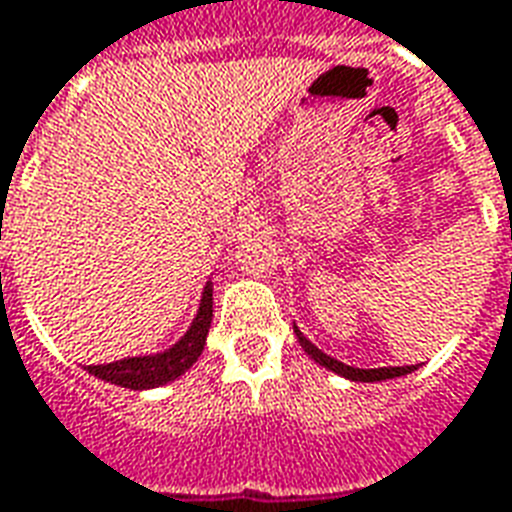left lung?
Masks as SVG:
<instances>
[{"label": "left lung", "instance_id": "left-lung-1", "mask_svg": "<svg viewBox=\"0 0 512 512\" xmlns=\"http://www.w3.org/2000/svg\"><path fill=\"white\" fill-rule=\"evenodd\" d=\"M294 333H297V341L305 352L311 354L313 360L319 365H324L327 371H335V374L346 376V379H352V382H384V379H395V376H404V374H412L417 365H404V368H352V365H343L338 363L335 357L330 354H324L322 349H316L305 335L294 327Z\"/></svg>", "mask_w": 512, "mask_h": 512}]
</instances>
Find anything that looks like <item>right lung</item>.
Returning <instances> with one entry per match:
<instances>
[{
  "mask_svg": "<svg viewBox=\"0 0 512 512\" xmlns=\"http://www.w3.org/2000/svg\"><path fill=\"white\" fill-rule=\"evenodd\" d=\"M210 324L212 283H207L204 294H201L199 313L190 324V330L182 335V341L171 346L169 352L149 354V357H128V360H117V363L106 365H87V371L103 379V382L119 384V387H128V390H147V387L166 384L185 374L190 365L199 360V354L204 352V343H207Z\"/></svg>",
  "mask_w": 512,
  "mask_h": 512,
  "instance_id": "add662e5",
  "label": "right lung"
}]
</instances>
